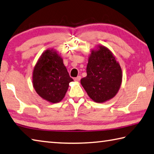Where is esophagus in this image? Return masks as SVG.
I'll list each match as a JSON object with an SVG mask.
<instances>
[{
    "label": "esophagus",
    "instance_id": "1",
    "mask_svg": "<svg viewBox=\"0 0 154 154\" xmlns=\"http://www.w3.org/2000/svg\"><path fill=\"white\" fill-rule=\"evenodd\" d=\"M80 79H81V76H77V77L74 78V80L75 82H79Z\"/></svg>",
    "mask_w": 154,
    "mask_h": 154
}]
</instances>
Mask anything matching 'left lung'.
<instances>
[{"label":"left lung","instance_id":"left-lung-1","mask_svg":"<svg viewBox=\"0 0 154 154\" xmlns=\"http://www.w3.org/2000/svg\"><path fill=\"white\" fill-rule=\"evenodd\" d=\"M86 71L87 76L81 79V83L94 102H106L118 93L122 83L121 67L106 47L98 46L91 50Z\"/></svg>","mask_w":154,"mask_h":154}]
</instances>
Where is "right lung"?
<instances>
[{
    "label": "right lung",
    "instance_id": "right-lung-1",
    "mask_svg": "<svg viewBox=\"0 0 154 154\" xmlns=\"http://www.w3.org/2000/svg\"><path fill=\"white\" fill-rule=\"evenodd\" d=\"M33 86L37 94L51 103H58L65 97L73 81L70 77L63 60L57 51L48 49L42 53L33 71Z\"/></svg>",
    "mask_w": 154,
    "mask_h": 154
}]
</instances>
